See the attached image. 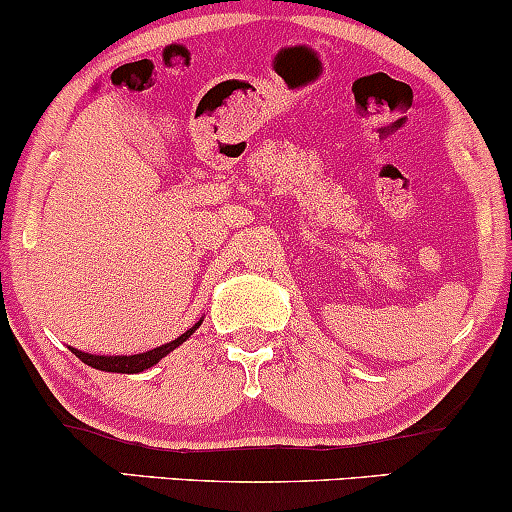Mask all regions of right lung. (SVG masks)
Here are the masks:
<instances>
[{
	"mask_svg": "<svg viewBox=\"0 0 512 512\" xmlns=\"http://www.w3.org/2000/svg\"><path fill=\"white\" fill-rule=\"evenodd\" d=\"M199 325H202V320H199L195 327H190V330H187L185 334H180L178 339H173V342L156 346V349L144 351V354H134V356H96V354H86V351H79V349H72V351L81 358V361L86 363V366H91V368H96V370H105V373H142V370H149L151 366H156V363L161 361L163 356H168L170 351L178 349L182 342H187V339H190V334L195 332Z\"/></svg>",
	"mask_w": 512,
	"mask_h": 512,
	"instance_id": "1",
	"label": "right lung"
}]
</instances>
